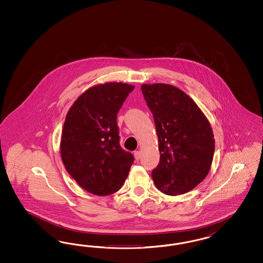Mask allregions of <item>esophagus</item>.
Returning a JSON list of instances; mask_svg holds the SVG:
<instances>
[{
	"label": "esophagus",
	"mask_w": 263,
	"mask_h": 263,
	"mask_svg": "<svg viewBox=\"0 0 263 263\" xmlns=\"http://www.w3.org/2000/svg\"><path fill=\"white\" fill-rule=\"evenodd\" d=\"M134 156H135V159L137 160V161H139V160L141 159V156H142L141 152L137 151V152H134Z\"/></svg>",
	"instance_id": "obj_1"
}]
</instances>
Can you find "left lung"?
<instances>
[{
  "instance_id": "1",
  "label": "left lung",
  "mask_w": 263,
  "mask_h": 263,
  "mask_svg": "<svg viewBox=\"0 0 263 263\" xmlns=\"http://www.w3.org/2000/svg\"><path fill=\"white\" fill-rule=\"evenodd\" d=\"M142 92L159 142L153 182L170 196L191 191L205 178L212 164L215 140L210 123L191 97L172 85L144 84Z\"/></svg>"
}]
</instances>
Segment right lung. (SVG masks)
Returning <instances> with one entry per match:
<instances>
[{"label":"right lung","instance_id":"1","mask_svg":"<svg viewBox=\"0 0 263 263\" xmlns=\"http://www.w3.org/2000/svg\"><path fill=\"white\" fill-rule=\"evenodd\" d=\"M134 86L106 83L88 88L64 121L61 155L64 167L86 191L107 196L119 191L134 162L120 144L117 116Z\"/></svg>","mask_w":263,"mask_h":263}]
</instances>
